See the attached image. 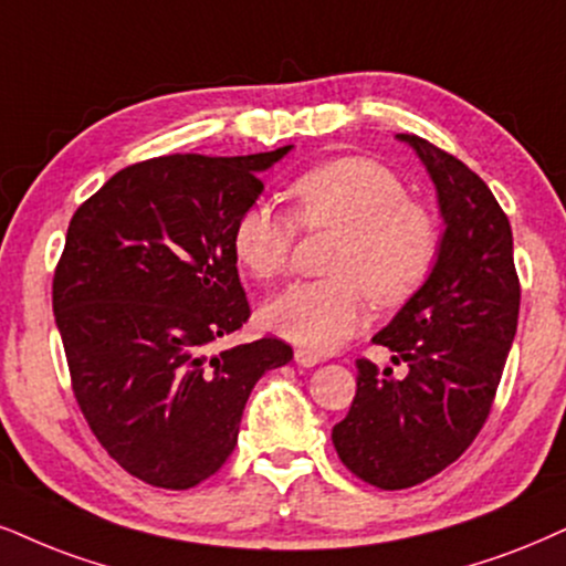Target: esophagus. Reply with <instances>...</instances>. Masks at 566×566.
Listing matches in <instances>:
<instances>
[{
    "label": "esophagus",
    "mask_w": 566,
    "mask_h": 566,
    "mask_svg": "<svg viewBox=\"0 0 566 566\" xmlns=\"http://www.w3.org/2000/svg\"><path fill=\"white\" fill-rule=\"evenodd\" d=\"M294 359H296V365H302V367H315L319 361V354L312 352V348H296Z\"/></svg>",
    "instance_id": "1"
}]
</instances>
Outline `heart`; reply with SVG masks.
<instances>
[{"label":"heart","mask_w":566,"mask_h":566,"mask_svg":"<svg viewBox=\"0 0 566 566\" xmlns=\"http://www.w3.org/2000/svg\"><path fill=\"white\" fill-rule=\"evenodd\" d=\"M386 165L344 157L317 165L291 186L294 217L306 230H338L327 281L294 283L264 306V325L291 344L331 352L365 323V291L375 304L409 298L438 256V226ZM296 223L270 201H254L233 226V251L256 281L289 270Z\"/></svg>","instance_id":"heart-1"}]
</instances>
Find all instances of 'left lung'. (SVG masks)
<instances>
[{
    "instance_id": "obj_1",
    "label": "left lung",
    "mask_w": 566,
    "mask_h": 566,
    "mask_svg": "<svg viewBox=\"0 0 566 566\" xmlns=\"http://www.w3.org/2000/svg\"><path fill=\"white\" fill-rule=\"evenodd\" d=\"M396 138L422 159L446 228L430 275L373 338L407 375L359 359L357 396L333 428L340 462L382 491L424 483L475 441L520 317L512 226L491 188L424 138Z\"/></svg>"
}]
</instances>
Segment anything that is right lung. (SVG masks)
I'll list each match as a JSON object with an SVG mask.
<instances>
[{
	"label": "right lung",
	"mask_w": 566,
	"mask_h": 566,
	"mask_svg": "<svg viewBox=\"0 0 566 566\" xmlns=\"http://www.w3.org/2000/svg\"><path fill=\"white\" fill-rule=\"evenodd\" d=\"M247 157L167 155L115 172L70 220L52 306L88 428L125 472L186 491L239 441L251 388L294 359L260 338L212 354L249 319L233 226L260 172Z\"/></svg>",
	"instance_id": "obj_1"
}]
</instances>
